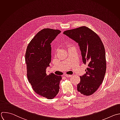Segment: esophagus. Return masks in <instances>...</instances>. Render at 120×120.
<instances>
[{
  "label": "esophagus",
  "instance_id": "1",
  "mask_svg": "<svg viewBox=\"0 0 120 120\" xmlns=\"http://www.w3.org/2000/svg\"><path fill=\"white\" fill-rule=\"evenodd\" d=\"M64 76L67 77H71L72 75H69V74H65L64 75Z\"/></svg>",
  "mask_w": 120,
  "mask_h": 120
}]
</instances>
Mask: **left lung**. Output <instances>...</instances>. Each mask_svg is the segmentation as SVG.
<instances>
[{
	"label": "left lung",
	"instance_id": "1",
	"mask_svg": "<svg viewBox=\"0 0 120 120\" xmlns=\"http://www.w3.org/2000/svg\"><path fill=\"white\" fill-rule=\"evenodd\" d=\"M63 33L78 43L82 61L88 64L86 74L80 76L77 90L85 96L91 95L102 83L106 72L105 52L101 39L86 26L67 30Z\"/></svg>",
	"mask_w": 120,
	"mask_h": 120
}]
</instances>
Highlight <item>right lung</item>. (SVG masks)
<instances>
[{
    "label": "right lung",
    "instance_id": "add662e5",
    "mask_svg": "<svg viewBox=\"0 0 120 120\" xmlns=\"http://www.w3.org/2000/svg\"><path fill=\"white\" fill-rule=\"evenodd\" d=\"M60 32L58 30L42 29L31 40L25 53L29 82L37 94L49 99L54 98L59 92L62 79L61 76L46 73L51 59L50 44Z\"/></svg>",
    "mask_w": 120,
    "mask_h": 120
}]
</instances>
